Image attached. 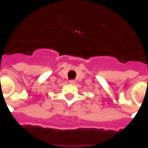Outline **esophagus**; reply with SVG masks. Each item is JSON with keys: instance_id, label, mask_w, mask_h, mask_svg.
I'll list each match as a JSON object with an SVG mask.
<instances>
[{"instance_id": "esophagus-1", "label": "esophagus", "mask_w": 148, "mask_h": 148, "mask_svg": "<svg viewBox=\"0 0 148 148\" xmlns=\"http://www.w3.org/2000/svg\"><path fill=\"white\" fill-rule=\"evenodd\" d=\"M69 83H71V84H74V83H75V80H70Z\"/></svg>"}]
</instances>
